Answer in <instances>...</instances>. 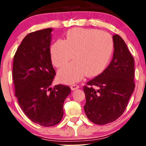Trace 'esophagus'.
I'll return each instance as SVG.
<instances>
[{
    "instance_id": "esophagus-1",
    "label": "esophagus",
    "mask_w": 146,
    "mask_h": 146,
    "mask_svg": "<svg viewBox=\"0 0 146 146\" xmlns=\"http://www.w3.org/2000/svg\"><path fill=\"white\" fill-rule=\"evenodd\" d=\"M80 88V86H79V85H78V84H72L71 86V90H73L78 89V88Z\"/></svg>"
}]
</instances>
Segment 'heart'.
Returning <instances> with one entry per match:
<instances>
[{"instance_id": "obj_1", "label": "heart", "mask_w": 146, "mask_h": 146, "mask_svg": "<svg viewBox=\"0 0 146 146\" xmlns=\"http://www.w3.org/2000/svg\"><path fill=\"white\" fill-rule=\"evenodd\" d=\"M114 50L112 36L106 31L95 29L74 28L66 33L64 40L55 41L50 48L53 64L61 68L60 81L73 84L86 75L93 77L101 73L110 62Z\"/></svg>"}]
</instances>
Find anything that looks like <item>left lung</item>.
I'll use <instances>...</instances> for the list:
<instances>
[{"label":"left lung","mask_w":146,"mask_h":146,"mask_svg":"<svg viewBox=\"0 0 146 146\" xmlns=\"http://www.w3.org/2000/svg\"><path fill=\"white\" fill-rule=\"evenodd\" d=\"M113 38L114 53L110 64L83 86L85 113L90 121L98 125L113 122L121 116L135 86L133 57L121 37L115 34Z\"/></svg>","instance_id":"1"}]
</instances>
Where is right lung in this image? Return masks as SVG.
<instances>
[{
	"label": "right lung",
	"instance_id": "1",
	"mask_svg": "<svg viewBox=\"0 0 146 146\" xmlns=\"http://www.w3.org/2000/svg\"><path fill=\"white\" fill-rule=\"evenodd\" d=\"M51 28L27 35L14 57L12 78L15 96L21 109L34 123L49 127L63 116V104L71 93L69 86H50L56 75L52 66Z\"/></svg>",
	"mask_w": 146,
	"mask_h": 146
}]
</instances>
